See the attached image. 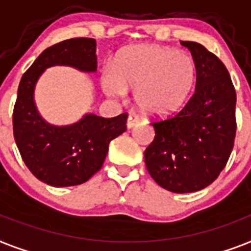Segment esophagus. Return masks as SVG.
Instances as JSON below:
<instances>
[{
	"label": "esophagus",
	"instance_id": "obj_1",
	"mask_svg": "<svg viewBox=\"0 0 251 251\" xmlns=\"http://www.w3.org/2000/svg\"><path fill=\"white\" fill-rule=\"evenodd\" d=\"M136 124H139V117L138 116L130 115L127 117V122H126V126H127V129H132Z\"/></svg>",
	"mask_w": 251,
	"mask_h": 251
}]
</instances>
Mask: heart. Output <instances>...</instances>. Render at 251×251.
I'll return each mask as SVG.
<instances>
[{
    "label": "heart",
    "instance_id": "1",
    "mask_svg": "<svg viewBox=\"0 0 251 251\" xmlns=\"http://www.w3.org/2000/svg\"><path fill=\"white\" fill-rule=\"evenodd\" d=\"M196 81L193 58L158 45L125 49L101 75V87L108 97L121 99L127 90H135L136 107L151 119L176 113L189 99Z\"/></svg>",
    "mask_w": 251,
    "mask_h": 251
}]
</instances>
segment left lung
<instances>
[{"label":"left lung","mask_w":251,"mask_h":251,"mask_svg":"<svg viewBox=\"0 0 251 251\" xmlns=\"http://www.w3.org/2000/svg\"><path fill=\"white\" fill-rule=\"evenodd\" d=\"M197 67L196 90L175 116L153 122L144 161L160 187L174 193L206 188L225 169L236 135V91L222 60L201 44L180 41Z\"/></svg>","instance_id":"left-lung-1"}]
</instances>
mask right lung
I'll use <instances>...</instances> for the list:
<instances>
[{
	"label": "right lung",
	"mask_w": 251,
	"mask_h": 251,
	"mask_svg": "<svg viewBox=\"0 0 251 251\" xmlns=\"http://www.w3.org/2000/svg\"><path fill=\"white\" fill-rule=\"evenodd\" d=\"M54 66L97 72V42L94 38L62 41L34 60L18 87L14 138L24 164L41 182L52 187L78 185L100 170L111 140L126 131L127 115L104 119L86 113L67 126L46 122L34 103V87L45 69Z\"/></svg>",
	"instance_id": "1"
}]
</instances>
